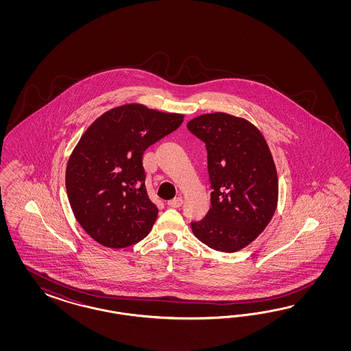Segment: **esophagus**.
<instances>
[{
  "instance_id": "34e87169",
  "label": "esophagus",
  "mask_w": 351,
  "mask_h": 351,
  "mask_svg": "<svg viewBox=\"0 0 351 351\" xmlns=\"http://www.w3.org/2000/svg\"><path fill=\"white\" fill-rule=\"evenodd\" d=\"M169 204V207H172V208H179L181 204H182V198L181 197H178V198H173V199H171L167 202Z\"/></svg>"
}]
</instances>
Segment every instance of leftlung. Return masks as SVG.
Listing matches in <instances>:
<instances>
[{"label":"left lung","mask_w":351,"mask_h":351,"mask_svg":"<svg viewBox=\"0 0 351 351\" xmlns=\"http://www.w3.org/2000/svg\"><path fill=\"white\" fill-rule=\"evenodd\" d=\"M207 149L211 207L193 234L210 248L235 252L255 241L278 203L276 165L258 128L245 118L207 113L186 125Z\"/></svg>","instance_id":"obj_1"}]
</instances>
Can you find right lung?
<instances>
[{"mask_svg":"<svg viewBox=\"0 0 351 351\" xmlns=\"http://www.w3.org/2000/svg\"><path fill=\"white\" fill-rule=\"evenodd\" d=\"M182 121V114L126 104L86 130L68 160L65 188L77 221L97 243L125 248L152 230L158 208L147 193L143 154Z\"/></svg>","mask_w":351,"mask_h":351,"instance_id":"obj_1","label":"right lung"}]
</instances>
